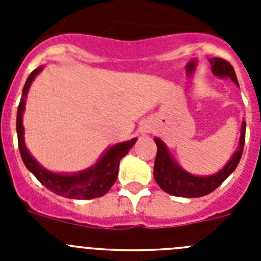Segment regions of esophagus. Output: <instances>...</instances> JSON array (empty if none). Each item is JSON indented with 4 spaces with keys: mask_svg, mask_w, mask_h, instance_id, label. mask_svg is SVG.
<instances>
[{
    "mask_svg": "<svg viewBox=\"0 0 261 261\" xmlns=\"http://www.w3.org/2000/svg\"><path fill=\"white\" fill-rule=\"evenodd\" d=\"M145 130H146V129H145Z\"/></svg>",
    "mask_w": 261,
    "mask_h": 261,
    "instance_id": "obj_1",
    "label": "esophagus"
}]
</instances>
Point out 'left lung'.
I'll use <instances>...</instances> for the list:
<instances>
[{
  "label": "left lung",
  "instance_id": "left-lung-1",
  "mask_svg": "<svg viewBox=\"0 0 261 261\" xmlns=\"http://www.w3.org/2000/svg\"><path fill=\"white\" fill-rule=\"evenodd\" d=\"M209 61L212 64V71L214 75L220 78H230L235 85L239 86L234 68L229 61L218 57H214ZM244 140H246V123L243 121L238 150L235 151L225 167L217 174L209 176H196L184 171L170 155L166 145L159 138H155L154 141L156 144V155L154 162V179L165 192L177 197H201L209 195L216 188H218L237 168L243 153Z\"/></svg>",
  "mask_w": 261,
  "mask_h": 261
}]
</instances>
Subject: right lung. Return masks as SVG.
Here are the masks:
<instances>
[{"instance_id":"right-lung-1","label":"right lung","mask_w":261,"mask_h":261,"mask_svg":"<svg viewBox=\"0 0 261 261\" xmlns=\"http://www.w3.org/2000/svg\"><path fill=\"white\" fill-rule=\"evenodd\" d=\"M41 69H43V66H39L29 75L24 87H23L22 99H20L19 106H18V146H19L23 163L26 165V167L32 174L35 175L36 179L43 186L47 187L48 190H50L56 195L77 200H90L100 197V196L106 195L116 181L120 159L128 154L129 149L135 145L137 138H132L130 141L121 142V144L111 146L95 165L85 170V171L77 172V174H55V172H50L45 170L44 167H41L34 159V156L29 153L26 145H24V137H23L24 129H23L22 124V115L23 111H24L27 91H29L34 78L40 73Z\"/></svg>"}]
</instances>
